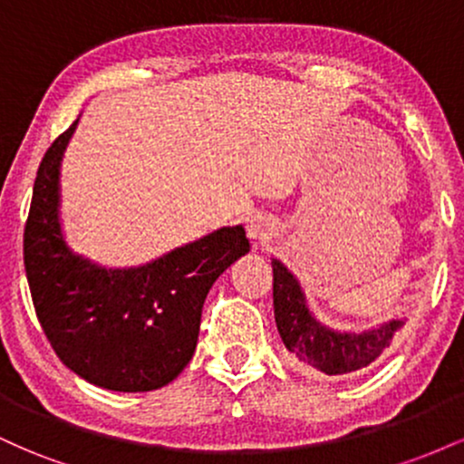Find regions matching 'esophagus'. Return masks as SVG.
Returning <instances> with one entry per match:
<instances>
[{"instance_id": "obj_1", "label": "esophagus", "mask_w": 464, "mask_h": 464, "mask_svg": "<svg viewBox=\"0 0 464 464\" xmlns=\"http://www.w3.org/2000/svg\"><path fill=\"white\" fill-rule=\"evenodd\" d=\"M246 231H248V237L253 239V242H266V239L273 237V225H270V222L262 216L250 218Z\"/></svg>"}]
</instances>
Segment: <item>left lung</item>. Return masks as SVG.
<instances>
[{
	"label": "left lung",
	"mask_w": 464,
	"mask_h": 464,
	"mask_svg": "<svg viewBox=\"0 0 464 464\" xmlns=\"http://www.w3.org/2000/svg\"><path fill=\"white\" fill-rule=\"evenodd\" d=\"M275 321L285 349L301 369L323 375H347L380 358L403 327L401 318L362 334L335 332L314 316L296 276L273 259Z\"/></svg>",
	"instance_id": "8db88e82"
}]
</instances>
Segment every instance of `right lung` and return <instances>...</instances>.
<instances>
[{
	"label": "right lung",
	"mask_w": 464,
	"mask_h": 464,
	"mask_svg": "<svg viewBox=\"0 0 464 464\" xmlns=\"http://www.w3.org/2000/svg\"><path fill=\"white\" fill-rule=\"evenodd\" d=\"M78 120L47 148L24 231V264L41 327L67 369L117 392L157 391L189 364L214 281L250 250L222 227L150 264L104 266L73 253L61 227V161Z\"/></svg>",
	"instance_id": "right-lung-1"
}]
</instances>
